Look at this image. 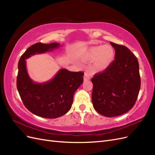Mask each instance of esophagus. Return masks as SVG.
I'll list each match as a JSON object with an SVG mask.
<instances>
[{"mask_svg":"<svg viewBox=\"0 0 155 155\" xmlns=\"http://www.w3.org/2000/svg\"><path fill=\"white\" fill-rule=\"evenodd\" d=\"M84 80L87 81V80H89V79H91V76L90 75L88 74L87 73H85V75H84Z\"/></svg>","mask_w":155,"mask_h":155,"instance_id":"esophagus-1","label":"esophagus"}]
</instances>
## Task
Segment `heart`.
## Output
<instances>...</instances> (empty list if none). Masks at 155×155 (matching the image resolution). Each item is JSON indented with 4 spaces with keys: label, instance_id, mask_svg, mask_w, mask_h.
I'll return each mask as SVG.
<instances>
[{
    "label": "heart",
    "instance_id": "heart-1",
    "mask_svg": "<svg viewBox=\"0 0 155 155\" xmlns=\"http://www.w3.org/2000/svg\"><path fill=\"white\" fill-rule=\"evenodd\" d=\"M115 58V51L110 45L94 46L88 48L83 54V59L93 61L92 68L96 72L104 71L109 68Z\"/></svg>",
    "mask_w": 155,
    "mask_h": 155
}]
</instances>
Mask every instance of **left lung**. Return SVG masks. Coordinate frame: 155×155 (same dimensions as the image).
Returning a JSON list of instances; mask_svg holds the SVG:
<instances>
[{"mask_svg":"<svg viewBox=\"0 0 155 155\" xmlns=\"http://www.w3.org/2000/svg\"><path fill=\"white\" fill-rule=\"evenodd\" d=\"M110 43L115 50V58L109 68L92 78V101L98 113L114 117L132 109L141 81L135 55L125 46Z\"/></svg>","mask_w":155,"mask_h":155,"instance_id":"1","label":"left lung"}]
</instances>
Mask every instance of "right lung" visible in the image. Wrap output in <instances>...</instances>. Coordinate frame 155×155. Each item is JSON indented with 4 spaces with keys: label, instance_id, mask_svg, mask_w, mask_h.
Instances as JSON below:
<instances>
[{
    "label": "right lung",
    "instance_id": "right-lung-1",
    "mask_svg": "<svg viewBox=\"0 0 155 155\" xmlns=\"http://www.w3.org/2000/svg\"><path fill=\"white\" fill-rule=\"evenodd\" d=\"M59 46L58 43H35L25 51L18 63L17 88L23 104L33 114L45 118H56L67 113L72 107L75 92L83 82L84 73L61 69L51 80L37 83L28 74L25 59Z\"/></svg>",
    "mask_w": 155,
    "mask_h": 155
}]
</instances>
